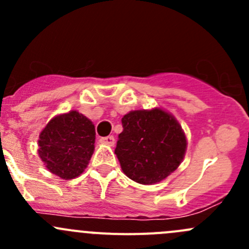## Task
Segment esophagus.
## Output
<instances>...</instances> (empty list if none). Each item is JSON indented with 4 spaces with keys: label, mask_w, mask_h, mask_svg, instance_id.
<instances>
[{
    "label": "esophagus",
    "mask_w": 249,
    "mask_h": 249,
    "mask_svg": "<svg viewBox=\"0 0 249 249\" xmlns=\"http://www.w3.org/2000/svg\"><path fill=\"white\" fill-rule=\"evenodd\" d=\"M100 142H101V143H105V144L113 145V144H114V137H113V136L101 137V139H100Z\"/></svg>",
    "instance_id": "34e87169"
}]
</instances>
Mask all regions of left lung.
Here are the masks:
<instances>
[{"mask_svg": "<svg viewBox=\"0 0 249 249\" xmlns=\"http://www.w3.org/2000/svg\"><path fill=\"white\" fill-rule=\"evenodd\" d=\"M115 154L123 171L141 184H154L175 171L187 140L175 118L164 110H134L122 119Z\"/></svg>", "mask_w": 249, "mask_h": 249, "instance_id": "8db88e82", "label": "left lung"}]
</instances>
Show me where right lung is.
Listing matches in <instances>:
<instances>
[{
    "label": "right lung",
    "mask_w": 249,
    "mask_h": 249,
    "mask_svg": "<svg viewBox=\"0 0 249 249\" xmlns=\"http://www.w3.org/2000/svg\"><path fill=\"white\" fill-rule=\"evenodd\" d=\"M95 143V126L77 110L53 118L39 135L38 154L47 169L72 179L87 167Z\"/></svg>",
    "instance_id": "1"
}]
</instances>
